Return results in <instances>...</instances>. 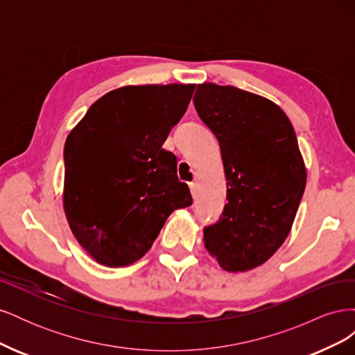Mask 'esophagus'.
<instances>
[{"label": "esophagus", "instance_id": "34e87169", "mask_svg": "<svg viewBox=\"0 0 355 355\" xmlns=\"http://www.w3.org/2000/svg\"><path fill=\"white\" fill-rule=\"evenodd\" d=\"M189 189H191V194H192V197H197V192H198L197 182H191V184H189Z\"/></svg>", "mask_w": 355, "mask_h": 355}]
</instances>
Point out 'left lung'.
<instances>
[{"label":"left lung","instance_id":"left-lung-1","mask_svg":"<svg viewBox=\"0 0 355 355\" xmlns=\"http://www.w3.org/2000/svg\"><path fill=\"white\" fill-rule=\"evenodd\" d=\"M194 106L216 136L227 178L218 222L204 245L227 271H249L280 249L302 200L306 170L280 106L232 85L198 84Z\"/></svg>","mask_w":355,"mask_h":355}]
</instances>
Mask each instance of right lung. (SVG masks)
<instances>
[{"label": "right lung", "instance_id": "1", "mask_svg": "<svg viewBox=\"0 0 355 355\" xmlns=\"http://www.w3.org/2000/svg\"><path fill=\"white\" fill-rule=\"evenodd\" d=\"M194 84L127 85L96 101L69 133L63 207L75 239L106 266L151 249L170 213L192 204L163 144L184 116Z\"/></svg>", "mask_w": 355, "mask_h": 355}]
</instances>
